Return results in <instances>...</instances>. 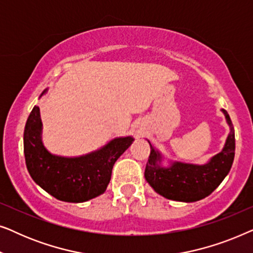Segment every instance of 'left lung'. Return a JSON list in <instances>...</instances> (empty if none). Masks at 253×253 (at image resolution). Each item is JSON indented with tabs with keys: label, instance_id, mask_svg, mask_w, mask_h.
<instances>
[{
	"label": "left lung",
	"instance_id": "1",
	"mask_svg": "<svg viewBox=\"0 0 253 253\" xmlns=\"http://www.w3.org/2000/svg\"><path fill=\"white\" fill-rule=\"evenodd\" d=\"M229 126L226 143L219 153L205 164L168 160L148 141L151 154L145 168V178L159 195L165 198L183 203H193L210 196L229 172L235 157V131L228 113L221 109Z\"/></svg>",
	"mask_w": 253,
	"mask_h": 253
}]
</instances>
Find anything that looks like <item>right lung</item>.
Wrapping results in <instances>:
<instances>
[{
  "mask_svg": "<svg viewBox=\"0 0 253 253\" xmlns=\"http://www.w3.org/2000/svg\"><path fill=\"white\" fill-rule=\"evenodd\" d=\"M133 140L132 136L115 137L78 157L53 154L43 145L40 109L34 106L24 130V154L27 170L41 189L62 202L84 203L106 191L114 165Z\"/></svg>",
  "mask_w": 253,
  "mask_h": 253,
  "instance_id": "right-lung-1",
  "label": "right lung"
}]
</instances>
